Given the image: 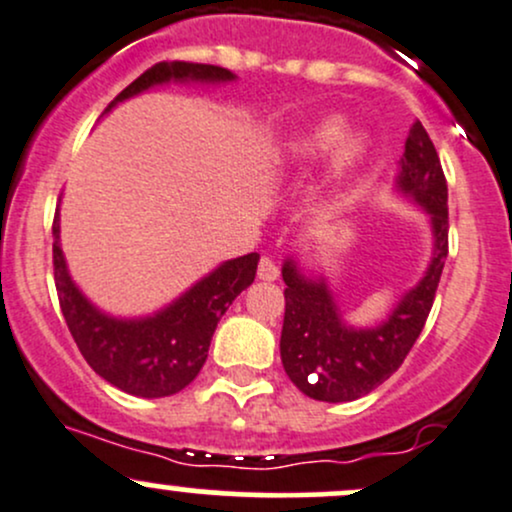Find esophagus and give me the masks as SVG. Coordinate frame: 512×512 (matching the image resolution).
<instances>
[{"label": "esophagus", "instance_id": "obj_1", "mask_svg": "<svg viewBox=\"0 0 512 512\" xmlns=\"http://www.w3.org/2000/svg\"><path fill=\"white\" fill-rule=\"evenodd\" d=\"M257 277H260L262 282H274V279L279 277V267L274 265L269 257H262L260 265H257Z\"/></svg>", "mask_w": 512, "mask_h": 512}]
</instances>
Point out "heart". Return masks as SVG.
<instances>
[{"mask_svg":"<svg viewBox=\"0 0 512 512\" xmlns=\"http://www.w3.org/2000/svg\"><path fill=\"white\" fill-rule=\"evenodd\" d=\"M347 119L342 116H328V119L318 121L308 131H303L299 138L291 143L289 160L294 165H306V162H316L335 153V170L340 174L352 172L359 162L367 157L369 140L362 133H352L347 139Z\"/></svg>","mask_w":512,"mask_h":512,"instance_id":"1","label":"heart"}]
</instances>
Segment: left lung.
<instances>
[{
	"label": "left lung",
	"instance_id": "left-lung-1",
	"mask_svg": "<svg viewBox=\"0 0 512 512\" xmlns=\"http://www.w3.org/2000/svg\"><path fill=\"white\" fill-rule=\"evenodd\" d=\"M393 192L428 213L432 250L425 272L403 291L384 320L350 323L323 267L306 265L299 252L284 260L286 306L279 352L286 376L308 398L342 403L372 393L401 367L428 320L447 260V182L420 121L408 131Z\"/></svg>",
	"mask_w": 512,
	"mask_h": 512
}]
</instances>
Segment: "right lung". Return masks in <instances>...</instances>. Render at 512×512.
Here are the masks:
<instances>
[{
    "instance_id": "add662e5",
    "label": "right lung",
    "mask_w": 512,
    "mask_h": 512,
    "mask_svg": "<svg viewBox=\"0 0 512 512\" xmlns=\"http://www.w3.org/2000/svg\"><path fill=\"white\" fill-rule=\"evenodd\" d=\"M235 82L226 67L199 63H160L145 70L138 80L104 109V116L121 101H128L165 84ZM53 267L60 308L82 357L101 379L116 389L140 398H162L182 391L196 379L209 357L216 325L228 306L255 282L260 255L235 257L221 262L194 282L167 306L145 316H114L89 301L72 279L60 243V204L53 221Z\"/></svg>"
}]
</instances>
